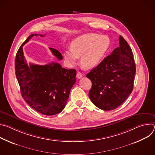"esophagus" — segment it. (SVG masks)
<instances>
[{
  "instance_id": "obj_1",
  "label": "esophagus",
  "mask_w": 155,
  "mask_h": 155,
  "mask_svg": "<svg viewBox=\"0 0 155 155\" xmlns=\"http://www.w3.org/2000/svg\"><path fill=\"white\" fill-rule=\"evenodd\" d=\"M82 77H83V75H82L81 73H80V72H78L77 73V78L80 79V78H81Z\"/></svg>"
}]
</instances>
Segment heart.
Listing matches in <instances>:
<instances>
[{"instance_id": "1", "label": "heart", "mask_w": 155, "mask_h": 155, "mask_svg": "<svg viewBox=\"0 0 155 155\" xmlns=\"http://www.w3.org/2000/svg\"><path fill=\"white\" fill-rule=\"evenodd\" d=\"M110 45V38L106 35L95 33L81 35L74 38L70 44V50L64 52V61L69 65L76 63L77 58L86 69L96 68L103 60Z\"/></svg>"}]
</instances>
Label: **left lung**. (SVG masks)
<instances>
[{"mask_svg": "<svg viewBox=\"0 0 155 155\" xmlns=\"http://www.w3.org/2000/svg\"><path fill=\"white\" fill-rule=\"evenodd\" d=\"M119 44L86 75L92 82L90 99L97 107L106 111L121 105L133 90L136 71L133 53L121 35Z\"/></svg>", "mask_w": 155, "mask_h": 155, "instance_id": "obj_1", "label": "left lung"}]
</instances>
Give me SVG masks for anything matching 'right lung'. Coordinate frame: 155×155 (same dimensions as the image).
Listing matches in <instances>:
<instances>
[{"instance_id":"right-lung-1","label":"right lung","mask_w":155,"mask_h":155,"mask_svg":"<svg viewBox=\"0 0 155 155\" xmlns=\"http://www.w3.org/2000/svg\"><path fill=\"white\" fill-rule=\"evenodd\" d=\"M37 35H31L19 47L15 62V74L25 102L40 114L54 115L61 113L65 108L70 91L76 81L77 71L62 68L54 62L44 65L34 64L28 65L23 47L32 37ZM50 49L59 60L62 59L58 50Z\"/></svg>"}]
</instances>
